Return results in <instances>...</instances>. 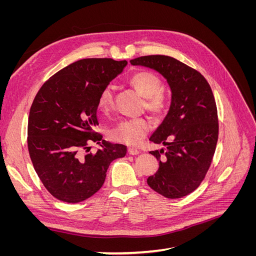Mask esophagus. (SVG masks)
I'll return each mask as SVG.
<instances>
[{
	"instance_id": "esophagus-1",
	"label": "esophagus",
	"mask_w": 256,
	"mask_h": 256,
	"mask_svg": "<svg viewBox=\"0 0 256 256\" xmlns=\"http://www.w3.org/2000/svg\"><path fill=\"white\" fill-rule=\"evenodd\" d=\"M140 152H141L140 150H138L136 148H134V147H129V148H128V154H138Z\"/></svg>"
}]
</instances>
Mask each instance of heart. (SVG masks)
<instances>
[{
	"label": "heart",
	"mask_w": 256,
	"mask_h": 256,
	"mask_svg": "<svg viewBox=\"0 0 256 256\" xmlns=\"http://www.w3.org/2000/svg\"><path fill=\"white\" fill-rule=\"evenodd\" d=\"M130 83L145 97V106L154 114H164L170 106V98L162 90V82L157 74L152 72H136L129 79ZM114 106V90L108 85L98 98V108L104 112H109ZM152 122L146 118H127L120 120L110 131L113 141L128 145H138L148 134Z\"/></svg>",
	"instance_id": "heart-1"
}]
</instances>
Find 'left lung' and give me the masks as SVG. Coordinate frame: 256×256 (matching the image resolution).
<instances>
[{"mask_svg": "<svg viewBox=\"0 0 256 256\" xmlns=\"http://www.w3.org/2000/svg\"><path fill=\"white\" fill-rule=\"evenodd\" d=\"M130 63L157 70L172 90L168 113L150 138L166 150L150 152L159 168L147 184L168 198L188 196L204 180L218 142V111L210 85L202 74L171 56H146Z\"/></svg>", "mask_w": 256, "mask_h": 256, "instance_id": "left-lung-1", "label": "left lung"}]
</instances>
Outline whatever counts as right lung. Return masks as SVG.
<instances>
[{"mask_svg": "<svg viewBox=\"0 0 256 256\" xmlns=\"http://www.w3.org/2000/svg\"><path fill=\"white\" fill-rule=\"evenodd\" d=\"M126 60L83 58L46 81L30 106L28 148L33 166L50 193L79 203L102 187L114 159L127 147L102 140L94 128L102 90L126 67ZM92 142L102 148L90 153Z\"/></svg>", "mask_w": 256, "mask_h": 256, "instance_id": "right-lung-1", "label": "right lung"}]
</instances>
